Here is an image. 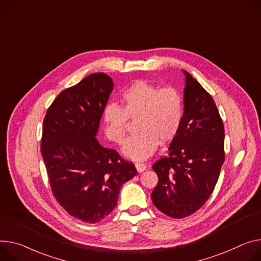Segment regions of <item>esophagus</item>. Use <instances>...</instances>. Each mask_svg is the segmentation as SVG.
Returning <instances> with one entry per match:
<instances>
[{
    "mask_svg": "<svg viewBox=\"0 0 261 261\" xmlns=\"http://www.w3.org/2000/svg\"><path fill=\"white\" fill-rule=\"evenodd\" d=\"M135 168L138 173H143L147 169V164L146 163H135Z\"/></svg>",
    "mask_w": 261,
    "mask_h": 261,
    "instance_id": "obj_1",
    "label": "esophagus"
}]
</instances>
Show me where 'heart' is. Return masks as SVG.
Listing matches in <instances>:
<instances>
[{"label":"heart","mask_w":261,"mask_h":261,"mask_svg":"<svg viewBox=\"0 0 261 261\" xmlns=\"http://www.w3.org/2000/svg\"><path fill=\"white\" fill-rule=\"evenodd\" d=\"M122 107L108 103L103 110L106 137L121 144L127 132V121L135 120L136 134L123 146L124 155L132 160L149 158L161 144H168L178 134L183 120V99L173 86L159 88L137 80L121 96Z\"/></svg>","instance_id":"b5f03b06"}]
</instances>
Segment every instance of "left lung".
I'll return each instance as SVG.
<instances>
[{
    "label": "left lung",
    "mask_w": 261,
    "mask_h": 261,
    "mask_svg": "<svg viewBox=\"0 0 261 261\" xmlns=\"http://www.w3.org/2000/svg\"><path fill=\"white\" fill-rule=\"evenodd\" d=\"M185 76L183 120L169 156L152 168L158 183L153 204L174 219L192 216L209 199L225 160V130L218 107L193 76Z\"/></svg>",
    "instance_id": "obj_1"
}]
</instances>
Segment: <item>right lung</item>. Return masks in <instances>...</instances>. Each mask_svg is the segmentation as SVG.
<instances>
[{
	"mask_svg": "<svg viewBox=\"0 0 261 261\" xmlns=\"http://www.w3.org/2000/svg\"><path fill=\"white\" fill-rule=\"evenodd\" d=\"M113 89L104 73L62 90L43 120L40 151L52 193L68 215L94 224L114 209L120 189L137 171L96 135Z\"/></svg>",
	"mask_w": 261,
	"mask_h": 261,
	"instance_id": "add662e5",
	"label": "right lung"
}]
</instances>
